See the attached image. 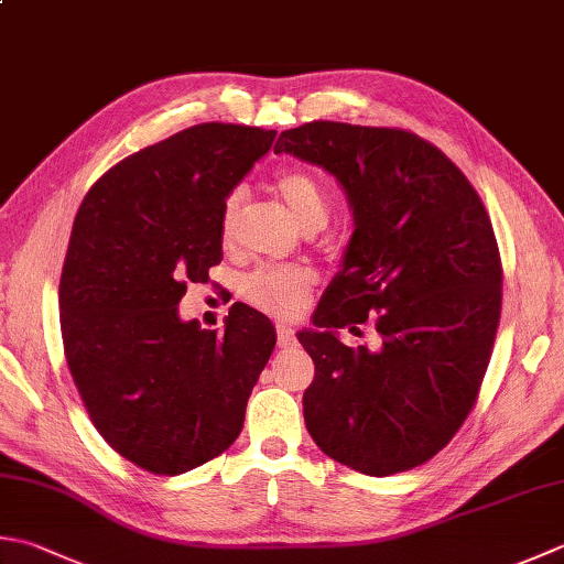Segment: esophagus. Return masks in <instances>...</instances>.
Listing matches in <instances>:
<instances>
[{"instance_id":"34e87169","label":"esophagus","mask_w":564,"mask_h":564,"mask_svg":"<svg viewBox=\"0 0 564 564\" xmlns=\"http://www.w3.org/2000/svg\"><path fill=\"white\" fill-rule=\"evenodd\" d=\"M275 335H279V347H289L293 345V329L289 325H279L275 327Z\"/></svg>"}]
</instances>
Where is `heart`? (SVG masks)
I'll use <instances>...</instances> for the list:
<instances>
[{
  "instance_id": "b5f03b06",
  "label": "heart",
  "mask_w": 564,
  "mask_h": 564,
  "mask_svg": "<svg viewBox=\"0 0 564 564\" xmlns=\"http://www.w3.org/2000/svg\"><path fill=\"white\" fill-rule=\"evenodd\" d=\"M275 195L289 207L293 219L305 231H317L329 219V195L313 173L285 171L275 181ZM241 200L245 193L235 191L225 197L223 213H219V235L231 241L237 235ZM315 283L313 271L303 267H261L245 279L247 301L261 307L263 313L275 317H293L301 313Z\"/></svg>"
}]
</instances>
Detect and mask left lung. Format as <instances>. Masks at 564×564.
Wrapping results in <instances>:
<instances>
[{
    "label": "left lung",
    "instance_id": "left-lung-1",
    "mask_svg": "<svg viewBox=\"0 0 564 564\" xmlns=\"http://www.w3.org/2000/svg\"><path fill=\"white\" fill-rule=\"evenodd\" d=\"M291 153L335 175L355 231L297 341L315 361L305 427L339 465L389 477L435 457L465 423L501 317L491 219L455 163L403 129L311 121L281 131ZM371 348L340 345L360 325Z\"/></svg>",
    "mask_w": 564,
    "mask_h": 564
}]
</instances>
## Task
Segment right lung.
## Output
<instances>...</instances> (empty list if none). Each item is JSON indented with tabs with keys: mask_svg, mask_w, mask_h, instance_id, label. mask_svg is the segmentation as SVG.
Masks as SVG:
<instances>
[{
	"mask_svg": "<svg viewBox=\"0 0 564 564\" xmlns=\"http://www.w3.org/2000/svg\"><path fill=\"white\" fill-rule=\"evenodd\" d=\"M273 129L197 124L117 163L77 209L58 305L65 359L97 433L153 474L191 471L235 443L275 347L235 303L225 333L181 319L187 283L223 261L225 197Z\"/></svg>",
	"mask_w": 564,
	"mask_h": 564,
	"instance_id": "add662e5",
	"label": "right lung"
}]
</instances>
